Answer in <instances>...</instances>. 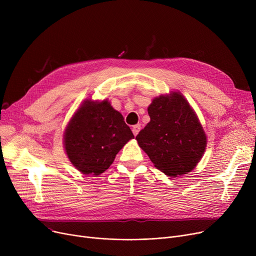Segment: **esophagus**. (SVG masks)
Here are the masks:
<instances>
[{
    "label": "esophagus",
    "instance_id": "1",
    "mask_svg": "<svg viewBox=\"0 0 256 256\" xmlns=\"http://www.w3.org/2000/svg\"><path fill=\"white\" fill-rule=\"evenodd\" d=\"M140 130H141V126H140V124L134 126H132V134H134V135H135V136H137V135H138V132H140Z\"/></svg>",
    "mask_w": 256,
    "mask_h": 256
}]
</instances>
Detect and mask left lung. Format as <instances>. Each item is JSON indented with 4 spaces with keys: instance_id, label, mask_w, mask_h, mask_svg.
I'll return each mask as SVG.
<instances>
[{
    "instance_id": "1",
    "label": "left lung",
    "mask_w": 256,
    "mask_h": 256,
    "mask_svg": "<svg viewBox=\"0 0 256 256\" xmlns=\"http://www.w3.org/2000/svg\"><path fill=\"white\" fill-rule=\"evenodd\" d=\"M150 124L137 135L139 146L168 176L190 172L206 147V136L191 106L178 92L148 106Z\"/></svg>"
}]
</instances>
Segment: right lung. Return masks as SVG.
<instances>
[{"mask_svg":"<svg viewBox=\"0 0 256 256\" xmlns=\"http://www.w3.org/2000/svg\"><path fill=\"white\" fill-rule=\"evenodd\" d=\"M132 138L124 116L114 110L110 102L86 100L66 128L64 145L68 158L78 170L100 176Z\"/></svg>","mask_w":256,"mask_h":256,"instance_id":"add662e5","label":"right lung"}]
</instances>
